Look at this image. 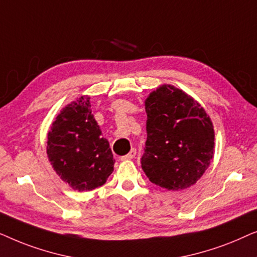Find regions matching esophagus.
Listing matches in <instances>:
<instances>
[{
	"instance_id": "obj_1",
	"label": "esophagus",
	"mask_w": 257,
	"mask_h": 257,
	"mask_svg": "<svg viewBox=\"0 0 257 257\" xmlns=\"http://www.w3.org/2000/svg\"><path fill=\"white\" fill-rule=\"evenodd\" d=\"M136 154H137V151H136L135 149H132L131 151H130L128 154H126V156L120 157V160H121V161H122V160H131V159H133V158L136 157Z\"/></svg>"
}]
</instances>
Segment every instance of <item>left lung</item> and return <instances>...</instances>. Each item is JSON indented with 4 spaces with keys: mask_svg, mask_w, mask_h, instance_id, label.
<instances>
[{
    "mask_svg": "<svg viewBox=\"0 0 257 257\" xmlns=\"http://www.w3.org/2000/svg\"><path fill=\"white\" fill-rule=\"evenodd\" d=\"M147 140L142 168L168 191L191 187L214 156V126L205 108L180 89L164 84L145 100Z\"/></svg>",
    "mask_w": 257,
    "mask_h": 257,
    "instance_id": "obj_1",
    "label": "left lung"
}]
</instances>
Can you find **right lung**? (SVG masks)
Returning a JSON list of instances; mask_svg holds the SVG:
<instances>
[{"label":"right lung","mask_w":257,"mask_h":257,"mask_svg":"<svg viewBox=\"0 0 257 257\" xmlns=\"http://www.w3.org/2000/svg\"><path fill=\"white\" fill-rule=\"evenodd\" d=\"M47 154L52 168L75 191H91L113 172L110 144L91 113L89 96L63 107L48 132Z\"/></svg>","instance_id":"1"}]
</instances>
